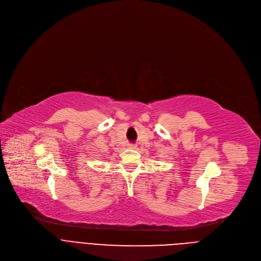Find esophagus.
<instances>
[{"label": "esophagus", "instance_id": "esophagus-1", "mask_svg": "<svg viewBox=\"0 0 261 261\" xmlns=\"http://www.w3.org/2000/svg\"><path fill=\"white\" fill-rule=\"evenodd\" d=\"M130 148H131V149H135L136 146H135V145H130Z\"/></svg>", "mask_w": 261, "mask_h": 261}]
</instances>
